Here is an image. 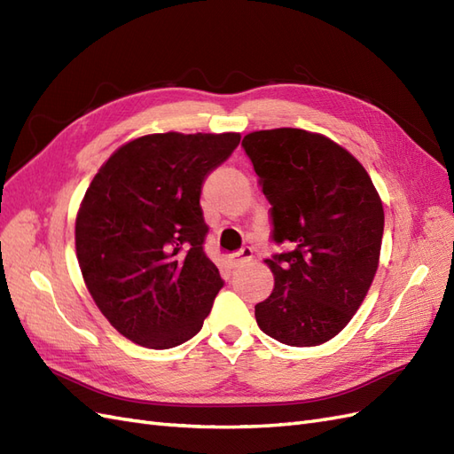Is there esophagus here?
<instances>
[{
    "instance_id": "obj_1",
    "label": "esophagus",
    "mask_w": 454,
    "mask_h": 454,
    "mask_svg": "<svg viewBox=\"0 0 454 454\" xmlns=\"http://www.w3.org/2000/svg\"><path fill=\"white\" fill-rule=\"evenodd\" d=\"M251 258H253V249L251 247H243V249H239L236 253H231L228 256V261H230L231 268H236V266H241L245 262H249Z\"/></svg>"
}]
</instances>
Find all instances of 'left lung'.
I'll list each match as a JSON object with an SVG mask.
<instances>
[{"mask_svg":"<svg viewBox=\"0 0 454 454\" xmlns=\"http://www.w3.org/2000/svg\"><path fill=\"white\" fill-rule=\"evenodd\" d=\"M241 146L270 207L266 258L274 291L254 306L258 327L287 346L339 334L364 302L379 268L384 209L352 153L302 129L249 133Z\"/></svg>","mask_w":454,"mask_h":454,"instance_id":"8db88e82","label":"left lung"}]
</instances>
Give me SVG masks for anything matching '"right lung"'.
<instances>
[{
  "label": "right lung",
  "mask_w": 454,
  "mask_h": 454,
  "mask_svg": "<svg viewBox=\"0 0 454 454\" xmlns=\"http://www.w3.org/2000/svg\"><path fill=\"white\" fill-rule=\"evenodd\" d=\"M238 133L140 137L100 167L75 218V251L100 312L153 349L196 336L224 287L203 251L205 178L239 145Z\"/></svg>",
  "instance_id": "1"
}]
</instances>
